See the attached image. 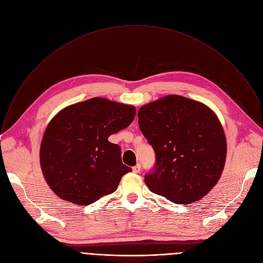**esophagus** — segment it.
Wrapping results in <instances>:
<instances>
[{
  "instance_id": "esophagus-1",
  "label": "esophagus",
  "mask_w": 263,
  "mask_h": 263,
  "mask_svg": "<svg viewBox=\"0 0 263 263\" xmlns=\"http://www.w3.org/2000/svg\"><path fill=\"white\" fill-rule=\"evenodd\" d=\"M132 170H133V173H136V174H137V173H139V172H140V170H141V165L138 163V164H136L135 166H133V168H132Z\"/></svg>"
}]
</instances>
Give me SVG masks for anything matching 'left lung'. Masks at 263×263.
Masks as SVG:
<instances>
[{"label": "left lung", "mask_w": 263, "mask_h": 263, "mask_svg": "<svg viewBox=\"0 0 263 263\" xmlns=\"http://www.w3.org/2000/svg\"><path fill=\"white\" fill-rule=\"evenodd\" d=\"M139 129L156 155L144 175L152 193L176 204L201 200L217 183L226 161L222 127L206 105L172 95L142 106Z\"/></svg>", "instance_id": "8db88e82"}]
</instances>
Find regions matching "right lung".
Here are the masks:
<instances>
[{
  "label": "right lung",
  "mask_w": 263,
  "mask_h": 263,
  "mask_svg": "<svg viewBox=\"0 0 263 263\" xmlns=\"http://www.w3.org/2000/svg\"><path fill=\"white\" fill-rule=\"evenodd\" d=\"M133 106L92 98L61 110L51 121L41 145V165L50 189L64 201L89 205L115 193L132 168L122 161L111 134L134 120Z\"/></svg>",
  "instance_id": "obj_1"
}]
</instances>
